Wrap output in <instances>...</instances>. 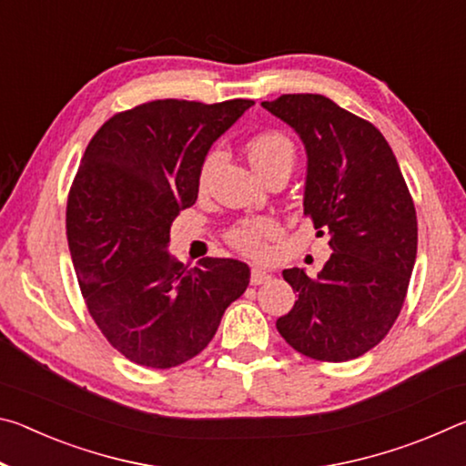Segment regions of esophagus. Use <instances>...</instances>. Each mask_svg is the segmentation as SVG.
Instances as JSON below:
<instances>
[{"label": "esophagus", "mask_w": 466, "mask_h": 466, "mask_svg": "<svg viewBox=\"0 0 466 466\" xmlns=\"http://www.w3.org/2000/svg\"><path fill=\"white\" fill-rule=\"evenodd\" d=\"M271 279V273L261 269V267H252L250 271V283L252 286H261V283H267Z\"/></svg>", "instance_id": "34e87169"}]
</instances>
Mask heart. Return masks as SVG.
<instances>
[{
    "label": "heart",
    "mask_w": 466,
    "mask_h": 466,
    "mask_svg": "<svg viewBox=\"0 0 466 466\" xmlns=\"http://www.w3.org/2000/svg\"><path fill=\"white\" fill-rule=\"evenodd\" d=\"M247 156H248L250 167L255 168L257 175L263 178L278 170L291 172L296 162V146L286 133L263 131L248 139ZM219 157H222V154H219L218 149L205 156V160L199 168V177H197V187H199V191H205V187H208L211 170L218 167ZM278 232H279V226L278 222H273L271 218L244 219V222L232 228L230 242L242 252L257 255V252L263 250L265 238H271V236H275Z\"/></svg>",
    "instance_id": "1"
}]
</instances>
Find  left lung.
<instances>
[{"label":"left lung","instance_id":"8db88e82","mask_svg":"<svg viewBox=\"0 0 466 466\" xmlns=\"http://www.w3.org/2000/svg\"><path fill=\"white\" fill-rule=\"evenodd\" d=\"M306 149L304 214L333 250L317 278L283 271L298 299L278 330L320 361L364 356L389 333L417 257V216L389 141L322 94L261 102Z\"/></svg>","mask_w":466,"mask_h":466}]
</instances>
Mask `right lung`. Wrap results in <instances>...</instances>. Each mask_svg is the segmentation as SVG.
Here are the masks:
<instances>
[{
    "mask_svg": "<svg viewBox=\"0 0 466 466\" xmlns=\"http://www.w3.org/2000/svg\"><path fill=\"white\" fill-rule=\"evenodd\" d=\"M255 102L154 100L115 115L86 147L67 199V242L82 296L102 335L139 366L167 370L214 339L248 288L236 258L185 267L170 226L197 201L214 141Z\"/></svg>",
    "mask_w": 466,
    "mask_h": 466,
    "instance_id": "add662e5",
    "label": "right lung"
}]
</instances>
